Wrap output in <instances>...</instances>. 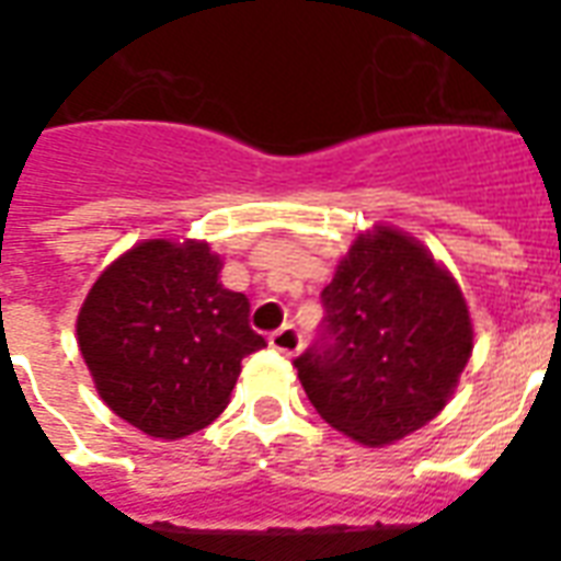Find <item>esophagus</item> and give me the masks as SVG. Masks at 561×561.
I'll return each mask as SVG.
<instances>
[{
    "label": "esophagus",
    "mask_w": 561,
    "mask_h": 561,
    "mask_svg": "<svg viewBox=\"0 0 561 561\" xmlns=\"http://www.w3.org/2000/svg\"><path fill=\"white\" fill-rule=\"evenodd\" d=\"M271 346L276 352H282V355H297L299 350H302V337H299L297 325H282L279 332L271 334Z\"/></svg>",
    "instance_id": "obj_1"
}]
</instances>
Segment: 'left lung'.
Here are the masks:
<instances>
[{
    "label": "left lung",
    "instance_id": "obj_1",
    "mask_svg": "<svg viewBox=\"0 0 561 561\" xmlns=\"http://www.w3.org/2000/svg\"><path fill=\"white\" fill-rule=\"evenodd\" d=\"M320 299V337L294 360L317 413L369 448L427 425L474 337L451 273L419 241L378 227L355 238Z\"/></svg>",
    "mask_w": 561,
    "mask_h": 561
}]
</instances>
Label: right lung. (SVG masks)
I'll list each match as a JSON object with an SVG mask.
<instances>
[{
    "mask_svg": "<svg viewBox=\"0 0 561 561\" xmlns=\"http://www.w3.org/2000/svg\"><path fill=\"white\" fill-rule=\"evenodd\" d=\"M206 241L151 238L101 273L78 314V346L107 408L160 439L211 425L241 360L267 346L244 294L218 282Z\"/></svg>",
    "mask_w": 561,
    "mask_h": 561,
    "instance_id": "obj_1",
    "label": "right lung"
}]
</instances>
